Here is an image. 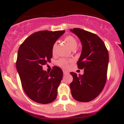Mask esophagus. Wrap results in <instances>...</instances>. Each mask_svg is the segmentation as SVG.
<instances>
[{"label": "esophagus", "mask_w": 124, "mask_h": 124, "mask_svg": "<svg viewBox=\"0 0 124 124\" xmlns=\"http://www.w3.org/2000/svg\"><path fill=\"white\" fill-rule=\"evenodd\" d=\"M63 74L64 75H67V74L69 73V72H68L66 70H63Z\"/></svg>", "instance_id": "34e87169"}]
</instances>
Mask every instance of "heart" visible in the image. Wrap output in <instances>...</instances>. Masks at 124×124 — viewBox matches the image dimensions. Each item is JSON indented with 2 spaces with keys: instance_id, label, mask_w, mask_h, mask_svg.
<instances>
[{
  "instance_id": "heart-1",
  "label": "heart",
  "mask_w": 124,
  "mask_h": 124,
  "mask_svg": "<svg viewBox=\"0 0 124 124\" xmlns=\"http://www.w3.org/2000/svg\"><path fill=\"white\" fill-rule=\"evenodd\" d=\"M65 41L68 44L72 49L75 48L76 47L77 45H78V41H77L76 39L72 35H68V36L65 37ZM56 44H54L52 45V52L54 54L55 52V50H56ZM68 63H69V61L68 59H65V58H61L58 61V64L59 66L63 68H66L68 66Z\"/></svg>"
}]
</instances>
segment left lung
<instances>
[{"instance_id":"1","label":"left lung","mask_w":124,"mask_h":124,"mask_svg":"<svg viewBox=\"0 0 124 124\" xmlns=\"http://www.w3.org/2000/svg\"><path fill=\"white\" fill-rule=\"evenodd\" d=\"M82 44V51L78 68L84 69L83 75L70 72L73 81L70 84L72 96L80 102H89L102 92L107 80L108 52L98 35L79 28L70 30Z\"/></svg>"}]
</instances>
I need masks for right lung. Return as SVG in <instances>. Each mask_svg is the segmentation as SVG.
I'll return each mask as SVG.
<instances>
[{
    "mask_svg": "<svg viewBox=\"0 0 124 124\" xmlns=\"http://www.w3.org/2000/svg\"><path fill=\"white\" fill-rule=\"evenodd\" d=\"M65 30L39 31L30 35L18 48L16 68L21 86L30 99L39 104L53 102L63 77L60 68L54 66L48 73L42 66L51 62L52 47Z\"/></svg>",
    "mask_w": 124,
    "mask_h": 124,
    "instance_id": "obj_1",
    "label": "right lung"
}]
</instances>
